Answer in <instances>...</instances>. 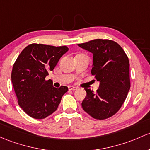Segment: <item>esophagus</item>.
Instances as JSON below:
<instances>
[{
	"mask_svg": "<svg viewBox=\"0 0 150 150\" xmlns=\"http://www.w3.org/2000/svg\"><path fill=\"white\" fill-rule=\"evenodd\" d=\"M68 88L70 91H75V90H77V88L75 87V86H69Z\"/></svg>",
	"mask_w": 150,
	"mask_h": 150,
	"instance_id": "34e87169",
	"label": "esophagus"
}]
</instances>
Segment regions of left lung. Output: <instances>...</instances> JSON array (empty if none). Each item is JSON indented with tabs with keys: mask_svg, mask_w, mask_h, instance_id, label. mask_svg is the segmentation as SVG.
Here are the masks:
<instances>
[{
	"mask_svg": "<svg viewBox=\"0 0 150 150\" xmlns=\"http://www.w3.org/2000/svg\"><path fill=\"white\" fill-rule=\"evenodd\" d=\"M78 46L93 53L91 74L100 82L96 93L85 88L87 96L82 107L93 119L111 117L122 106L130 89L128 57L119 44L109 39H93Z\"/></svg>",
	"mask_w": 150,
	"mask_h": 150,
	"instance_id": "left-lung-1",
	"label": "left lung"
}]
</instances>
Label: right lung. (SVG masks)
Masks as SVG:
<instances>
[{
    "instance_id": "right-lung-1",
    "label": "right lung",
    "mask_w": 150,
    "mask_h": 150,
    "mask_svg": "<svg viewBox=\"0 0 150 150\" xmlns=\"http://www.w3.org/2000/svg\"><path fill=\"white\" fill-rule=\"evenodd\" d=\"M68 51L66 46L31 44L25 47L14 62L11 81L20 107L26 114L42 119L57 109L66 86L56 88L45 78Z\"/></svg>"
}]
</instances>
